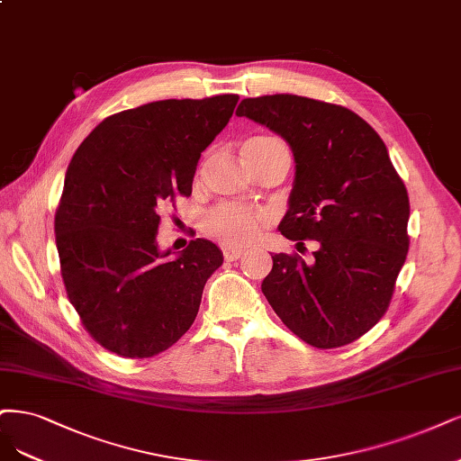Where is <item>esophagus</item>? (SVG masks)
Wrapping results in <instances>:
<instances>
[{
  "mask_svg": "<svg viewBox=\"0 0 461 461\" xmlns=\"http://www.w3.org/2000/svg\"><path fill=\"white\" fill-rule=\"evenodd\" d=\"M244 253H246V249H242V248H223V256L227 261L240 259Z\"/></svg>",
  "mask_w": 461,
  "mask_h": 461,
  "instance_id": "1",
  "label": "esophagus"
}]
</instances>
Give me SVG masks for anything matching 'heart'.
<instances>
[{
	"instance_id": "1",
	"label": "heart",
	"mask_w": 461,
	"mask_h": 461,
	"mask_svg": "<svg viewBox=\"0 0 461 461\" xmlns=\"http://www.w3.org/2000/svg\"><path fill=\"white\" fill-rule=\"evenodd\" d=\"M271 149H285L276 137L259 135L244 142L242 156H259ZM271 223V215L258 210H248L242 205L221 203L203 217V230L215 240L227 246H248L256 242L263 229Z\"/></svg>"
}]
</instances>
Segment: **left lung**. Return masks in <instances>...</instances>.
Masks as SVG:
<instances>
[{
	"mask_svg": "<svg viewBox=\"0 0 461 461\" xmlns=\"http://www.w3.org/2000/svg\"><path fill=\"white\" fill-rule=\"evenodd\" d=\"M236 116L290 145L295 179L278 230L297 249L319 242L312 261L275 253L267 301L312 347L353 343L385 314L410 246L408 193L385 142L353 110L299 95L244 99Z\"/></svg>",
	"mask_w": 461,
	"mask_h": 461,
	"instance_id": "left-lung-1",
	"label": "left lung"
}]
</instances>
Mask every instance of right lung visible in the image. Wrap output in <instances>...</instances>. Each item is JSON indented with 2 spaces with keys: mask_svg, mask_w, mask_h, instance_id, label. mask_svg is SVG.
<instances>
[{
  "mask_svg": "<svg viewBox=\"0 0 461 461\" xmlns=\"http://www.w3.org/2000/svg\"><path fill=\"white\" fill-rule=\"evenodd\" d=\"M238 95L167 99L108 116L77 147L55 213L60 275L91 338L150 358L193 326L223 253L203 238L171 258L160 212L190 196L200 154L229 123Z\"/></svg>",
  "mask_w": 461,
  "mask_h": 461,
  "instance_id": "add662e5",
  "label": "right lung"
}]
</instances>
